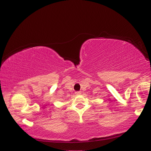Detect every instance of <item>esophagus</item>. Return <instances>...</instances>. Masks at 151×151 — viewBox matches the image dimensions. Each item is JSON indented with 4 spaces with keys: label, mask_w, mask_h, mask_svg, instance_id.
<instances>
[{
    "label": "esophagus",
    "mask_w": 151,
    "mask_h": 151,
    "mask_svg": "<svg viewBox=\"0 0 151 151\" xmlns=\"http://www.w3.org/2000/svg\"><path fill=\"white\" fill-rule=\"evenodd\" d=\"M81 93H82V91H76V92H75V94H76V95H81Z\"/></svg>",
    "instance_id": "1"
}]
</instances>
